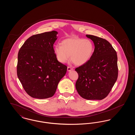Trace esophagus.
Here are the masks:
<instances>
[{"label":"esophagus","instance_id":"34e87169","mask_svg":"<svg viewBox=\"0 0 135 135\" xmlns=\"http://www.w3.org/2000/svg\"><path fill=\"white\" fill-rule=\"evenodd\" d=\"M71 70H73V68H72L71 67H67V71H71Z\"/></svg>","mask_w":135,"mask_h":135}]
</instances>
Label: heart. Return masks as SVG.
Returning a JSON list of instances; mask_svg holds the SVG:
<instances>
[{"instance_id":"1","label":"heart","mask_w":135,"mask_h":135,"mask_svg":"<svg viewBox=\"0 0 135 135\" xmlns=\"http://www.w3.org/2000/svg\"><path fill=\"white\" fill-rule=\"evenodd\" d=\"M61 45L56 46L54 51L58 61L63 64L67 62L70 56L74 64L83 65L90 61L95 51L94 44L88 39H66L61 42Z\"/></svg>"}]
</instances>
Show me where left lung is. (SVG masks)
I'll return each instance as SVG.
<instances>
[{
  "label": "left lung",
  "instance_id": "1",
  "mask_svg": "<svg viewBox=\"0 0 135 135\" xmlns=\"http://www.w3.org/2000/svg\"><path fill=\"white\" fill-rule=\"evenodd\" d=\"M86 36L93 41L95 51L88 63L75 69L78 74L75 87L84 99L101 100L108 96L117 79V54L106 39Z\"/></svg>",
  "mask_w": 135,
  "mask_h": 135
}]
</instances>
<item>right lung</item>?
I'll use <instances>...</instances> for the list:
<instances>
[{
    "label": "right lung",
    "mask_w": 135,
    "mask_h": 135,
    "mask_svg": "<svg viewBox=\"0 0 135 135\" xmlns=\"http://www.w3.org/2000/svg\"><path fill=\"white\" fill-rule=\"evenodd\" d=\"M58 32L34 35L27 39L18 52L17 75L26 93L32 98L53 96L67 67L59 62L53 45Z\"/></svg>",
    "instance_id": "1"
}]
</instances>
